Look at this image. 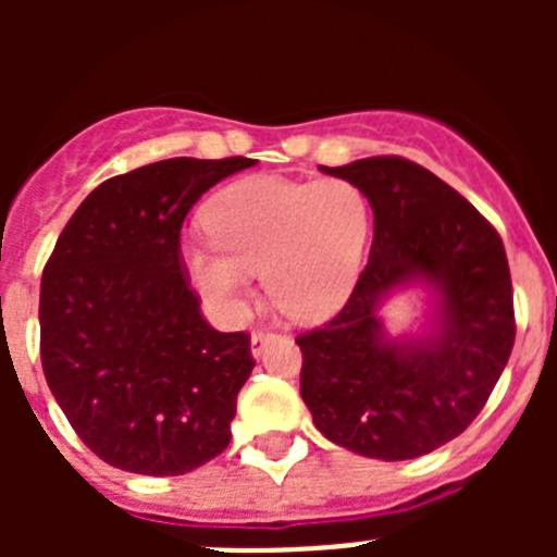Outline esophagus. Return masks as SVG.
<instances>
[{
    "mask_svg": "<svg viewBox=\"0 0 557 557\" xmlns=\"http://www.w3.org/2000/svg\"><path fill=\"white\" fill-rule=\"evenodd\" d=\"M270 339H275L273 332H262V329H256V332L250 334V354H253V357H262L264 346H268Z\"/></svg>",
    "mask_w": 557,
    "mask_h": 557,
    "instance_id": "esophagus-1",
    "label": "esophagus"
}]
</instances>
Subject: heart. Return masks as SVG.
Listing matches in <instances>:
<instances>
[{
    "instance_id": "b5f03b06",
    "label": "heart",
    "mask_w": 557,
    "mask_h": 557,
    "mask_svg": "<svg viewBox=\"0 0 557 557\" xmlns=\"http://www.w3.org/2000/svg\"><path fill=\"white\" fill-rule=\"evenodd\" d=\"M203 218L211 239L186 243L184 262L206 301L239 314L262 273L270 304L304 323L348 301L371 228L368 198L346 178L253 175L218 191Z\"/></svg>"
}]
</instances>
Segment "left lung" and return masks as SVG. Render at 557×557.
Here are the masks:
<instances>
[{"label": "left lung", "mask_w": 557, "mask_h": 557, "mask_svg": "<svg viewBox=\"0 0 557 557\" xmlns=\"http://www.w3.org/2000/svg\"><path fill=\"white\" fill-rule=\"evenodd\" d=\"M362 189L373 211L366 270L346 307L301 346V398L343 449L410 460L449 444L480 416L516 339L513 287L494 225L460 191L398 156L321 166ZM433 295L428 329L393 338V292Z\"/></svg>", "instance_id": "obj_1"}]
</instances>
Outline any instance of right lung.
Listing matches in <instances>:
<instances>
[{
	"instance_id": "obj_1",
	"label": "right lung",
	"mask_w": 557,
	"mask_h": 557,
	"mask_svg": "<svg viewBox=\"0 0 557 557\" xmlns=\"http://www.w3.org/2000/svg\"><path fill=\"white\" fill-rule=\"evenodd\" d=\"M253 159H166L108 178L72 214L41 278L47 385L83 444L131 474L178 476L231 441L250 337L200 314L181 225Z\"/></svg>"
}]
</instances>
